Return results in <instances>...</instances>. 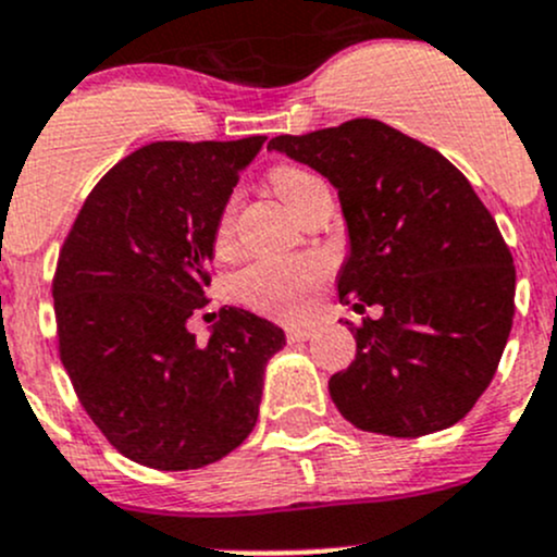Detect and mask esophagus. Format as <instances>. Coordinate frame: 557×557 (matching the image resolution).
<instances>
[{"label":"esophagus","mask_w":557,"mask_h":557,"mask_svg":"<svg viewBox=\"0 0 557 557\" xmlns=\"http://www.w3.org/2000/svg\"><path fill=\"white\" fill-rule=\"evenodd\" d=\"M285 334H288V342H307L314 334V325L294 323V325H288V329H285Z\"/></svg>","instance_id":"1"}]
</instances>
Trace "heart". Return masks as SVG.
<instances>
[{
	"instance_id": "1",
	"label": "heart",
	"mask_w": 557,
	"mask_h": 557,
	"mask_svg": "<svg viewBox=\"0 0 557 557\" xmlns=\"http://www.w3.org/2000/svg\"><path fill=\"white\" fill-rule=\"evenodd\" d=\"M274 194L285 201L290 212H299L301 205L310 199L314 188H320V180L301 166H277L269 174ZM234 232V201H228L221 212V221L215 228L218 247L228 245ZM325 267L314 258L305 261H258L245 269L237 280V294L252 310L269 314H288L301 312L310 299V290L323 280Z\"/></svg>"
}]
</instances>
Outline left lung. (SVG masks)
Segmentation results:
<instances>
[{
    "label": "left lung",
    "mask_w": 557,
    "mask_h": 557,
    "mask_svg": "<svg viewBox=\"0 0 557 557\" xmlns=\"http://www.w3.org/2000/svg\"><path fill=\"white\" fill-rule=\"evenodd\" d=\"M269 150L334 185L347 226L339 301L380 310L352 329L356 361L329 380L342 418L398 440L450 429L512 331V252L487 207L445 156L372 117L283 134Z\"/></svg>",
    "instance_id": "1"
}]
</instances>
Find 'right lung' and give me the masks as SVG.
<instances>
[{"mask_svg":"<svg viewBox=\"0 0 557 557\" xmlns=\"http://www.w3.org/2000/svg\"><path fill=\"white\" fill-rule=\"evenodd\" d=\"M267 137L153 143L88 194L53 280L61 363L117 453L161 471L201 469L256 429L263 372L285 347L272 320L223 307L207 342L215 228Z\"/></svg>","mask_w":557,"mask_h":557,"instance_id":"add662e5","label":"right lung"}]
</instances>
